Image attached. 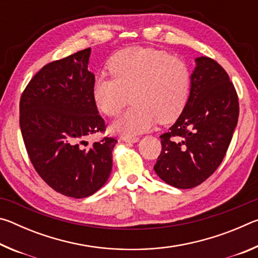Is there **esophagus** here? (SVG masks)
I'll list each match as a JSON object with an SVG mask.
<instances>
[{
  "label": "esophagus",
  "instance_id": "34e87169",
  "mask_svg": "<svg viewBox=\"0 0 258 258\" xmlns=\"http://www.w3.org/2000/svg\"><path fill=\"white\" fill-rule=\"evenodd\" d=\"M139 138L138 137H121V141H124L126 143H137L139 141Z\"/></svg>",
  "mask_w": 258,
  "mask_h": 258
}]
</instances>
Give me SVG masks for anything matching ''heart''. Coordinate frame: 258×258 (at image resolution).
Here are the masks:
<instances>
[{
    "label": "heart",
    "instance_id": "1",
    "mask_svg": "<svg viewBox=\"0 0 258 258\" xmlns=\"http://www.w3.org/2000/svg\"><path fill=\"white\" fill-rule=\"evenodd\" d=\"M111 77L100 75L92 85L95 107L107 117L118 115L131 95L133 107L111 124L112 132L132 137L145 133L157 120H175L189 97L191 74L183 61L166 52L128 47L108 62Z\"/></svg>",
    "mask_w": 258,
    "mask_h": 258
}]
</instances>
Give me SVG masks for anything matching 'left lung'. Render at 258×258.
Wrapping results in <instances>:
<instances>
[{
  "instance_id": "1",
  "label": "left lung",
  "mask_w": 258,
  "mask_h": 258,
  "mask_svg": "<svg viewBox=\"0 0 258 258\" xmlns=\"http://www.w3.org/2000/svg\"><path fill=\"white\" fill-rule=\"evenodd\" d=\"M189 98L167 133L155 172L177 189L203 183L223 160L239 117L238 95L229 75L208 56L195 59Z\"/></svg>"
}]
</instances>
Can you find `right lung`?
<instances>
[{"label":"right lung","instance_id":"obj_1","mask_svg":"<svg viewBox=\"0 0 258 258\" xmlns=\"http://www.w3.org/2000/svg\"><path fill=\"white\" fill-rule=\"evenodd\" d=\"M91 49L43 67L20 99V128L30 161L52 189L72 198L95 194L108 181L116 139L87 146L106 126L92 99Z\"/></svg>","mask_w":258,"mask_h":258}]
</instances>
